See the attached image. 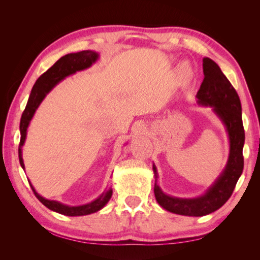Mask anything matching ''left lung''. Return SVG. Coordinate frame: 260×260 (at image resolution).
<instances>
[{"mask_svg": "<svg viewBox=\"0 0 260 260\" xmlns=\"http://www.w3.org/2000/svg\"><path fill=\"white\" fill-rule=\"evenodd\" d=\"M204 80L196 94L198 103L211 106L226 129L230 141V153L226 166L205 194L195 199H179L165 194L157 183L158 174L155 165L154 193L157 203L166 210L177 215L201 217L216 211L230 199L244 167L243 146L245 141L242 121L241 101L233 85L223 75L216 62L208 58L203 59Z\"/></svg>", "mask_w": 260, "mask_h": 260, "instance_id": "1", "label": "left lung"}]
</instances>
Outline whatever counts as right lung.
<instances>
[{"label":"right lung","mask_w":260,"mask_h":260,"mask_svg":"<svg viewBox=\"0 0 260 260\" xmlns=\"http://www.w3.org/2000/svg\"><path fill=\"white\" fill-rule=\"evenodd\" d=\"M99 58V54L94 51H81L78 53H70L65 55V56L60 57L55 64L46 70V72L40 76V78L36 81L32 90H31L30 96L28 100V103L26 105L25 111H23L20 119V142L18 147V156H19V162L22 169H25V165H23L22 155H21V147L25 143L26 136H27V128L30 123V120L32 119V117L37 111L39 105L41 104V102L55 85H56L59 81L64 79L65 77L73 75L76 72H80V70L89 68L93 62H95ZM30 183V182H29ZM31 188L37 196V199L40 201L45 207L49 209L56 211L58 214L65 215V216H84L90 215L93 212H96L100 209L103 208L108 201L111 200L113 190L105 191L103 194L100 195L96 200L93 202L85 204V205L80 206H68L64 205L57 201H50L42 198L41 195H39L32 184L30 183Z\"/></svg>","instance_id":"add662e5"}]
</instances>
